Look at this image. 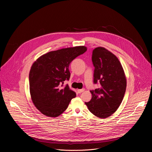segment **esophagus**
Wrapping results in <instances>:
<instances>
[{"label": "esophagus", "instance_id": "34e87169", "mask_svg": "<svg viewBox=\"0 0 152 152\" xmlns=\"http://www.w3.org/2000/svg\"><path fill=\"white\" fill-rule=\"evenodd\" d=\"M84 89H80V90H77V93H82L83 91H84Z\"/></svg>", "mask_w": 152, "mask_h": 152}]
</instances>
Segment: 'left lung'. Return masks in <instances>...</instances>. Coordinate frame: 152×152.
I'll use <instances>...</instances> for the list:
<instances>
[{
  "label": "left lung",
  "instance_id": "obj_1",
  "mask_svg": "<svg viewBox=\"0 0 152 152\" xmlns=\"http://www.w3.org/2000/svg\"><path fill=\"white\" fill-rule=\"evenodd\" d=\"M94 67V83L99 87L91 91L92 98L85 102L89 111L95 116L105 118L113 114L119 107L126 89V77L117 57L103 47L93 51Z\"/></svg>",
  "mask_w": 152,
  "mask_h": 152
}]
</instances>
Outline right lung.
Wrapping results in <instances>:
<instances>
[{
  "label": "right lung",
  "mask_w": 152,
  "mask_h": 152,
  "mask_svg": "<svg viewBox=\"0 0 152 152\" xmlns=\"http://www.w3.org/2000/svg\"><path fill=\"white\" fill-rule=\"evenodd\" d=\"M86 50V47L80 46L51 51L33 63L29 76L30 94L34 104L42 114L58 117L76 97L69 85L62 86L70 79L71 62Z\"/></svg>",
  "instance_id": "right-lung-1"
}]
</instances>
